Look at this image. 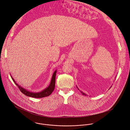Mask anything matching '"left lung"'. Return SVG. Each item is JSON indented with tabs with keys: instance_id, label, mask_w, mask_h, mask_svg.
I'll list each match as a JSON object with an SVG mask.
<instances>
[{
	"instance_id": "obj_1",
	"label": "left lung",
	"mask_w": 130,
	"mask_h": 130,
	"mask_svg": "<svg viewBox=\"0 0 130 130\" xmlns=\"http://www.w3.org/2000/svg\"><path fill=\"white\" fill-rule=\"evenodd\" d=\"M77 87V86H76ZM77 88H78V87H77ZM78 90H79V89H78ZM81 93H82V94H83V95H85V96H86L87 95L86 94H85V93H83V92H82V91H81Z\"/></svg>"
}]
</instances>
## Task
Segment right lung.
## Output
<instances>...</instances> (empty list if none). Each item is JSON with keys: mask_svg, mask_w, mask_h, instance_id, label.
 <instances>
[{"mask_svg": "<svg viewBox=\"0 0 130 130\" xmlns=\"http://www.w3.org/2000/svg\"><path fill=\"white\" fill-rule=\"evenodd\" d=\"M56 72L57 70H55L53 75H52V79L51 80V82L50 85H49V86L47 88H46V89H45L44 90L42 91L41 92H38V93H34V92H31L27 90L26 89L22 88V87L19 86L18 84H17L15 81L14 79L12 78V79L13 81V82H14L15 84L18 86V88L19 89V90H20V91L24 94V95H25L27 96L28 97H33V98H43L45 97H47L49 96V95H51V94L53 92V91L54 90L55 88V77H56Z\"/></svg>", "mask_w": 130, "mask_h": 130, "instance_id": "obj_1", "label": "right lung"}]
</instances>
